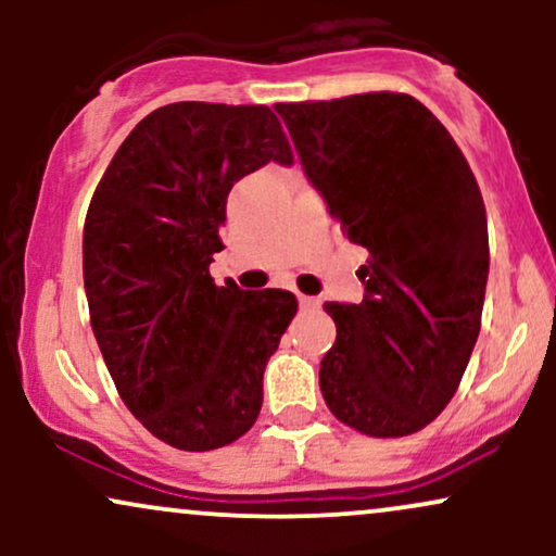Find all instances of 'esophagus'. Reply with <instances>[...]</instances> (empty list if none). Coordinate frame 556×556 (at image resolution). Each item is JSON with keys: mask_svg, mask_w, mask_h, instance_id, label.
<instances>
[{"mask_svg": "<svg viewBox=\"0 0 556 556\" xmlns=\"http://www.w3.org/2000/svg\"><path fill=\"white\" fill-rule=\"evenodd\" d=\"M298 305H300V311H316L321 303H318V298L298 295Z\"/></svg>", "mask_w": 556, "mask_h": 556, "instance_id": "1", "label": "esophagus"}]
</instances>
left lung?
<instances>
[{"label":"left lung","mask_w":556,"mask_h":556,"mask_svg":"<svg viewBox=\"0 0 556 556\" xmlns=\"http://www.w3.org/2000/svg\"><path fill=\"white\" fill-rule=\"evenodd\" d=\"M305 177L366 248L361 303H327L337 340L318 384L350 429L407 437L460 387L481 331L489 227L446 127L407 93L277 104Z\"/></svg>","instance_id":"left-lung-1"}]
</instances>
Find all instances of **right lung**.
<instances>
[{
	"mask_svg": "<svg viewBox=\"0 0 556 556\" xmlns=\"http://www.w3.org/2000/svg\"><path fill=\"white\" fill-rule=\"evenodd\" d=\"M292 151L269 106L177 101L132 127L83 227L91 327L114 387L156 439L185 452L256 424L264 368L298 314L287 290L216 287L232 185Z\"/></svg>",
	"mask_w": 556,
	"mask_h": 556,
	"instance_id": "add662e5",
	"label": "right lung"
}]
</instances>
